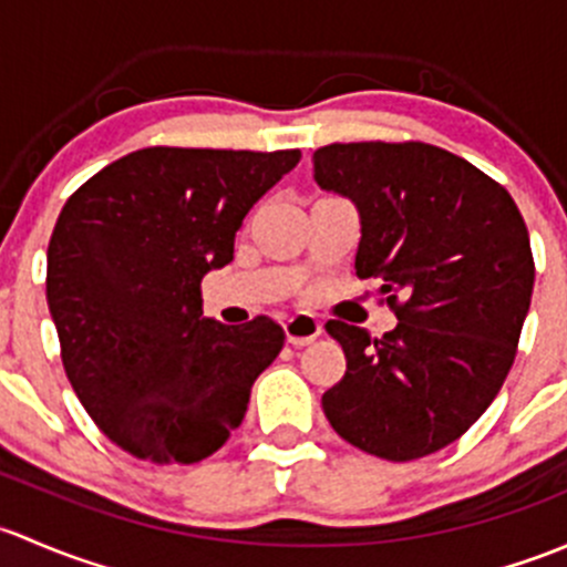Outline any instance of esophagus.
I'll list each match as a JSON object with an SVG mask.
<instances>
[{
	"label": "esophagus",
	"instance_id": "1",
	"mask_svg": "<svg viewBox=\"0 0 567 567\" xmlns=\"http://www.w3.org/2000/svg\"><path fill=\"white\" fill-rule=\"evenodd\" d=\"M284 332L291 347H308L322 336V322L313 313H295V317L286 319Z\"/></svg>",
	"mask_w": 567,
	"mask_h": 567
}]
</instances>
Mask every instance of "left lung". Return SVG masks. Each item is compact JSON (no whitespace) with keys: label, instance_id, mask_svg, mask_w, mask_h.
Returning <instances> with one entry per match:
<instances>
[{"label":"left lung","instance_id":"left-lung-1","mask_svg":"<svg viewBox=\"0 0 567 567\" xmlns=\"http://www.w3.org/2000/svg\"><path fill=\"white\" fill-rule=\"evenodd\" d=\"M322 190L360 213L358 278H379L399 324L382 338L338 319L347 373L322 395L338 436L412 461L456 442L497 399L529 311L535 261L511 194L423 142L327 144Z\"/></svg>","mask_w":567,"mask_h":567}]
</instances>
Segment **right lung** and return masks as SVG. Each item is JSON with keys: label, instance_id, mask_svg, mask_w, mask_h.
<instances>
[{"label": "right lung", "instance_id": "right-lung-1", "mask_svg": "<svg viewBox=\"0 0 567 567\" xmlns=\"http://www.w3.org/2000/svg\"><path fill=\"white\" fill-rule=\"evenodd\" d=\"M300 150L147 147L109 163L62 207L45 297L62 365L97 429L131 456L196 464L243 423L281 324L202 317V278L235 259L248 209Z\"/></svg>", "mask_w": 567, "mask_h": 567}]
</instances>
